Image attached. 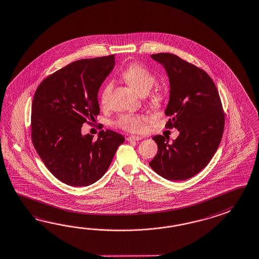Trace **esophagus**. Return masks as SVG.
I'll use <instances>...</instances> for the list:
<instances>
[{
    "instance_id": "34e87169",
    "label": "esophagus",
    "mask_w": 259,
    "mask_h": 259,
    "mask_svg": "<svg viewBox=\"0 0 259 259\" xmlns=\"http://www.w3.org/2000/svg\"><path fill=\"white\" fill-rule=\"evenodd\" d=\"M142 138L141 137H137V136H129L126 138L127 141H138V140H141Z\"/></svg>"
}]
</instances>
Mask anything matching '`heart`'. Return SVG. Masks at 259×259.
Segmentation results:
<instances>
[{
	"label": "heart",
	"instance_id": "obj_1",
	"mask_svg": "<svg viewBox=\"0 0 259 259\" xmlns=\"http://www.w3.org/2000/svg\"><path fill=\"white\" fill-rule=\"evenodd\" d=\"M121 77L128 84L136 89L139 93L148 92L150 87L156 81L155 75L150 72L149 69L142 65L132 63L128 65L121 72ZM113 83L108 81L105 83L99 95V103L102 107H106L109 104V97L112 91ZM165 93L161 88H155L150 96V106L153 109H160L164 101ZM146 118L144 116L137 115L133 113H125L120 116L116 120L115 125L122 130L129 132L139 133L144 129V121Z\"/></svg>",
	"mask_w": 259,
	"mask_h": 259
}]
</instances>
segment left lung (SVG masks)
Segmentation results:
<instances>
[{
	"label": "left lung",
	"mask_w": 259,
	"mask_h": 259,
	"mask_svg": "<svg viewBox=\"0 0 259 259\" xmlns=\"http://www.w3.org/2000/svg\"><path fill=\"white\" fill-rule=\"evenodd\" d=\"M166 70L170 99L165 115L168 129L179 136L172 144L163 136L153 139L158 152L150 166L168 180L180 181L194 177L206 166L223 136L225 113L219 91L203 69L169 53L151 55Z\"/></svg>",
	"instance_id": "8db88e82"
}]
</instances>
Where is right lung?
<instances>
[{"mask_svg": "<svg viewBox=\"0 0 259 259\" xmlns=\"http://www.w3.org/2000/svg\"><path fill=\"white\" fill-rule=\"evenodd\" d=\"M114 55L80 59L46 77L31 105V140L47 169L61 182L87 187L107 172L124 142L118 133L100 131L97 140L80 133L99 114V87L112 70Z\"/></svg>", "mask_w": 259, "mask_h": 259, "instance_id": "1", "label": "right lung"}]
</instances>
